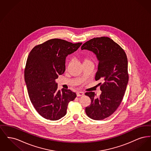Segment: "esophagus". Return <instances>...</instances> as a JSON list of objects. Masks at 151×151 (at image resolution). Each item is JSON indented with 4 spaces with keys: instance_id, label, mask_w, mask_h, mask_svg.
Masks as SVG:
<instances>
[{
    "instance_id": "34e87169",
    "label": "esophagus",
    "mask_w": 151,
    "mask_h": 151,
    "mask_svg": "<svg viewBox=\"0 0 151 151\" xmlns=\"http://www.w3.org/2000/svg\"><path fill=\"white\" fill-rule=\"evenodd\" d=\"M76 95L78 97H80V96H83L84 95V93L83 92H81V91H78L76 92Z\"/></svg>"
}]
</instances>
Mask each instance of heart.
Returning <instances> with one entry per match:
<instances>
[{"mask_svg": "<svg viewBox=\"0 0 151 151\" xmlns=\"http://www.w3.org/2000/svg\"><path fill=\"white\" fill-rule=\"evenodd\" d=\"M89 61H91L88 58H84V62H89Z\"/></svg>", "mask_w": 151, "mask_h": 151, "instance_id": "heart-1", "label": "heart"}]
</instances>
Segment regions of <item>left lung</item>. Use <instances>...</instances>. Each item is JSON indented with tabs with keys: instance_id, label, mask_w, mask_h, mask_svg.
<instances>
[{
	"instance_id": "left-lung-1",
	"label": "left lung",
	"mask_w": 151,
	"mask_h": 151,
	"mask_svg": "<svg viewBox=\"0 0 151 151\" xmlns=\"http://www.w3.org/2000/svg\"><path fill=\"white\" fill-rule=\"evenodd\" d=\"M81 50L92 51L99 61L95 80L102 91L99 97L86 92L91 104L86 108V115L94 120H102L113 114L119 107L129 81L128 61L124 50L107 37L94 38L84 43Z\"/></svg>"
}]
</instances>
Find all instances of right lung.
<instances>
[{
	"mask_svg": "<svg viewBox=\"0 0 151 151\" xmlns=\"http://www.w3.org/2000/svg\"><path fill=\"white\" fill-rule=\"evenodd\" d=\"M81 44L54 38L37 45L29 53L24 71L29 99L46 119L57 121L64 116L68 103L76 97L70 89L58 90L55 79L65 72L66 57Z\"/></svg>",
	"mask_w": 151,
	"mask_h": 151,
	"instance_id": "add662e5",
	"label": "right lung"
}]
</instances>
